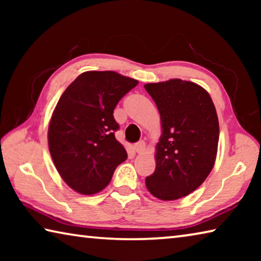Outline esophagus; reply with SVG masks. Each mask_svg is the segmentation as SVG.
Here are the masks:
<instances>
[{
  "label": "esophagus",
  "mask_w": 261,
  "mask_h": 261,
  "mask_svg": "<svg viewBox=\"0 0 261 261\" xmlns=\"http://www.w3.org/2000/svg\"><path fill=\"white\" fill-rule=\"evenodd\" d=\"M134 148H135V151H136L137 153H139V154L144 153V152H145V148H146V145H145V141H143V140L138 141V143L134 145Z\"/></svg>",
  "instance_id": "obj_1"
}]
</instances>
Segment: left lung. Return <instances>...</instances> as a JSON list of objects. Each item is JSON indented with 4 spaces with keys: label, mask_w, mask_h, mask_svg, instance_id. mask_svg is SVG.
Here are the masks:
<instances>
[{
    "label": "left lung",
    "mask_w": 261,
    "mask_h": 261,
    "mask_svg": "<svg viewBox=\"0 0 261 261\" xmlns=\"http://www.w3.org/2000/svg\"><path fill=\"white\" fill-rule=\"evenodd\" d=\"M144 87L156 105L162 126L155 171L145 183L158 199H179L200 187L214 167L219 144L214 103L205 88L182 79Z\"/></svg>",
    "instance_id": "obj_1"
}]
</instances>
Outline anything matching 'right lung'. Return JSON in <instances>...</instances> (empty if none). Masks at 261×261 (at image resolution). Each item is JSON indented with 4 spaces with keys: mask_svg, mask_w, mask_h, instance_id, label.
I'll return each instance as SVG.
<instances>
[{
    "mask_svg": "<svg viewBox=\"0 0 261 261\" xmlns=\"http://www.w3.org/2000/svg\"><path fill=\"white\" fill-rule=\"evenodd\" d=\"M138 81L115 71H86L63 92L51 115L48 146L62 179L82 194H94L109 184L126 160L115 138L114 109Z\"/></svg>",
    "mask_w": 261,
    "mask_h": 261,
    "instance_id": "1",
    "label": "right lung"
}]
</instances>
